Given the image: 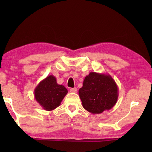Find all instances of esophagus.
<instances>
[{
	"label": "esophagus",
	"instance_id": "34e87169",
	"mask_svg": "<svg viewBox=\"0 0 152 152\" xmlns=\"http://www.w3.org/2000/svg\"><path fill=\"white\" fill-rule=\"evenodd\" d=\"M76 91H77L76 88H70V92H71V93H76Z\"/></svg>",
	"mask_w": 152,
	"mask_h": 152
}]
</instances>
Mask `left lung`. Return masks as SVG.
<instances>
[{
	"instance_id": "left-lung-1",
	"label": "left lung",
	"mask_w": 152,
	"mask_h": 152,
	"mask_svg": "<svg viewBox=\"0 0 152 152\" xmlns=\"http://www.w3.org/2000/svg\"><path fill=\"white\" fill-rule=\"evenodd\" d=\"M82 106L93 114L109 110L118 99V87L110 74L89 72L79 89Z\"/></svg>"
}]
</instances>
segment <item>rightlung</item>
<instances>
[{
	"label": "right lung",
	"instance_id": "right-lung-1",
	"mask_svg": "<svg viewBox=\"0 0 152 152\" xmlns=\"http://www.w3.org/2000/svg\"><path fill=\"white\" fill-rule=\"evenodd\" d=\"M68 90L57 83L56 77L48 76L35 88L34 98L45 110L51 111L61 105Z\"/></svg>",
	"mask_w": 152,
	"mask_h": 152
}]
</instances>
